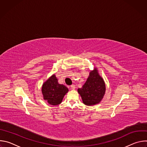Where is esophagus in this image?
Returning <instances> with one entry per match:
<instances>
[{"mask_svg": "<svg viewBox=\"0 0 147 147\" xmlns=\"http://www.w3.org/2000/svg\"><path fill=\"white\" fill-rule=\"evenodd\" d=\"M70 88H71V89L74 90V89H75V88H76V86H75V85H74V84H73V85H71V86H70Z\"/></svg>", "mask_w": 147, "mask_h": 147, "instance_id": "34e87169", "label": "esophagus"}]
</instances>
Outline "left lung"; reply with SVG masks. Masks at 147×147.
Listing matches in <instances>:
<instances>
[{
  "instance_id": "obj_1",
  "label": "left lung",
  "mask_w": 147,
  "mask_h": 147,
  "mask_svg": "<svg viewBox=\"0 0 147 147\" xmlns=\"http://www.w3.org/2000/svg\"><path fill=\"white\" fill-rule=\"evenodd\" d=\"M105 84L96 69L90 73L87 81L81 88L78 89L83 103L91 106L99 103L105 92Z\"/></svg>"
}]
</instances>
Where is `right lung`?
<instances>
[{
	"mask_svg": "<svg viewBox=\"0 0 147 147\" xmlns=\"http://www.w3.org/2000/svg\"><path fill=\"white\" fill-rule=\"evenodd\" d=\"M68 91L69 90L66 86L59 84L55 75L51 76L44 82L42 88V92L44 99L52 105L60 104Z\"/></svg>",
	"mask_w": 147,
	"mask_h": 147,
	"instance_id": "right-lung-1",
	"label": "right lung"
}]
</instances>
